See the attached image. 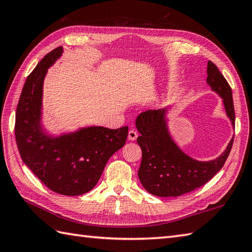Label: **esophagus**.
Here are the masks:
<instances>
[{"label": "esophagus", "mask_w": 252, "mask_h": 252, "mask_svg": "<svg viewBox=\"0 0 252 252\" xmlns=\"http://www.w3.org/2000/svg\"><path fill=\"white\" fill-rule=\"evenodd\" d=\"M127 138H129V141H135L137 138V132L134 130H131L129 131V134H127Z\"/></svg>", "instance_id": "34e87169"}]
</instances>
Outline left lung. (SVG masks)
Here are the masks:
<instances>
[{"instance_id": "1", "label": "left lung", "mask_w": 252, "mask_h": 252, "mask_svg": "<svg viewBox=\"0 0 252 252\" xmlns=\"http://www.w3.org/2000/svg\"><path fill=\"white\" fill-rule=\"evenodd\" d=\"M207 84L223 99L226 116L235 127V111L232 89L218 67L209 61ZM173 105L138 115L135 126L140 136L142 162L138 179L144 189L158 197H178L192 191L211 180L225 163L233 146L234 137L220 156L201 161L187 155L171 135L168 114Z\"/></svg>"}]
</instances>
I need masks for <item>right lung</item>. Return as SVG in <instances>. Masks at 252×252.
I'll use <instances>...</instances> for the list:
<instances>
[{"instance_id": "obj_1", "label": "right lung", "mask_w": 252, "mask_h": 252, "mask_svg": "<svg viewBox=\"0 0 252 252\" xmlns=\"http://www.w3.org/2000/svg\"><path fill=\"white\" fill-rule=\"evenodd\" d=\"M63 47L50 52L27 78L16 110L15 136L25 164L57 194L79 196L97 184L109 158L126 144L127 126H99L53 134L43 123V84Z\"/></svg>"}]
</instances>
